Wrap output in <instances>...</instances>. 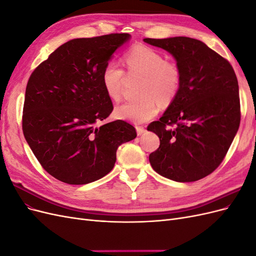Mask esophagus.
Here are the masks:
<instances>
[{
  "label": "esophagus",
  "instance_id": "esophagus-1",
  "mask_svg": "<svg viewBox=\"0 0 256 256\" xmlns=\"http://www.w3.org/2000/svg\"><path fill=\"white\" fill-rule=\"evenodd\" d=\"M136 130L138 136H142V134L145 132V128L142 127V126H136Z\"/></svg>",
  "mask_w": 256,
  "mask_h": 256
}]
</instances>
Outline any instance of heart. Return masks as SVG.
<instances>
[{"label":"heart","mask_w":256,"mask_h":256,"mask_svg":"<svg viewBox=\"0 0 256 256\" xmlns=\"http://www.w3.org/2000/svg\"><path fill=\"white\" fill-rule=\"evenodd\" d=\"M125 63L131 76H143L140 100L128 102L115 109L116 118L134 124L148 122L158 113V104L168 106L173 102L180 88V67L166 60L164 54L143 44H136L125 56ZM125 72L113 62L102 72V86L108 97L118 102L122 95Z\"/></svg>","instance_id":"1"}]
</instances>
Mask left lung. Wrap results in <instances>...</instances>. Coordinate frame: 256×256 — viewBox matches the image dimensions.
Segmentation results:
<instances>
[{"instance_id":"1","label":"left lung","mask_w":256,"mask_h":256,"mask_svg":"<svg viewBox=\"0 0 256 256\" xmlns=\"http://www.w3.org/2000/svg\"><path fill=\"white\" fill-rule=\"evenodd\" d=\"M143 40L172 54L182 74L173 102L147 127L160 138L159 148L150 154V166L174 182L198 180L220 166L238 131L235 72L226 58L194 38Z\"/></svg>"}]
</instances>
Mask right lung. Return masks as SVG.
<instances>
[{
    "label": "right lung",
    "instance_id": "add662e5",
    "mask_svg": "<svg viewBox=\"0 0 256 256\" xmlns=\"http://www.w3.org/2000/svg\"><path fill=\"white\" fill-rule=\"evenodd\" d=\"M131 35L76 38L62 44L30 74L22 129L42 166L69 184H86L112 171L116 150L136 129L118 120L99 125L113 111L102 72Z\"/></svg>",
    "mask_w": 256,
    "mask_h": 256
}]
</instances>
